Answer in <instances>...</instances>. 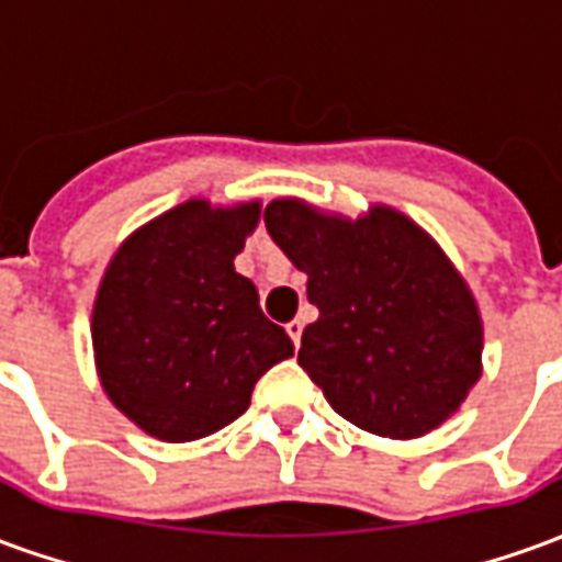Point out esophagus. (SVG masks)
Masks as SVG:
<instances>
[{"label":"esophagus","mask_w":562,"mask_h":562,"mask_svg":"<svg viewBox=\"0 0 562 562\" xmlns=\"http://www.w3.org/2000/svg\"><path fill=\"white\" fill-rule=\"evenodd\" d=\"M285 330H289V337H292L294 346H301V334H304V322H301V318H292V322L285 325Z\"/></svg>","instance_id":"esophagus-1"}]
</instances>
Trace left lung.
Wrapping results in <instances>:
<instances>
[{
	"label": "left lung",
	"mask_w": 562,
	"mask_h": 562,
	"mask_svg": "<svg viewBox=\"0 0 562 562\" xmlns=\"http://www.w3.org/2000/svg\"><path fill=\"white\" fill-rule=\"evenodd\" d=\"M265 225L306 273L318 318L304 328L297 364L334 413L389 439H418L458 413L482 379V313L418 222L389 204L352 220L273 198Z\"/></svg>",
	"instance_id": "obj_1"
}]
</instances>
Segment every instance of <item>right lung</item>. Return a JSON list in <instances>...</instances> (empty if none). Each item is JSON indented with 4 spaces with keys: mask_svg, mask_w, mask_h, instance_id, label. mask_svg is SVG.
I'll return each mask as SVG.
<instances>
[{
    "mask_svg": "<svg viewBox=\"0 0 562 562\" xmlns=\"http://www.w3.org/2000/svg\"><path fill=\"white\" fill-rule=\"evenodd\" d=\"M261 201L189 198L144 222L108 261L92 301V355L108 401L161 442L222 430L256 382L292 358L289 334L265 318L234 256Z\"/></svg>",
    "mask_w": 562,
    "mask_h": 562,
    "instance_id": "right-lung-1",
    "label": "right lung"
}]
</instances>
